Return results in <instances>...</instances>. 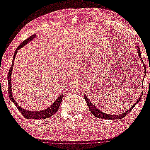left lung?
Masks as SVG:
<instances>
[{
    "instance_id": "8db88e82",
    "label": "left lung",
    "mask_w": 150,
    "mask_h": 150,
    "mask_svg": "<svg viewBox=\"0 0 150 150\" xmlns=\"http://www.w3.org/2000/svg\"><path fill=\"white\" fill-rule=\"evenodd\" d=\"M137 50H138V56L139 57H140V58H141V61L142 62V63H143V66H144V76H145L146 74V66L145 64H144L143 63V61L142 60V56H141V53H140V48L138 47V46H137ZM144 78V77H143ZM143 94V93H142ZM140 96V98L137 100V102L135 103V104H133L130 108H129L128 110H127L125 113H120V114L118 115H110V114H107V113H104L103 112L100 111V110L98 109V108H97L94 105H93L92 104H91V102L89 101V100L88 99V98L87 97V96L86 95H84V99L86 100V103L87 105H88L89 107V110L91 111V112L92 113L93 115H94L95 117H97V118H102V119H107V120H115V119H121V118L125 117L126 115H127L129 113H130V112H131V110H132V108L135 107L136 105V104H137V103L139 102V101H140V99L142 97V94Z\"/></svg>"
}]
</instances>
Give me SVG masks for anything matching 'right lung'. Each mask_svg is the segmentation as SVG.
Returning <instances> with one entry per match:
<instances>
[{"mask_svg":"<svg viewBox=\"0 0 150 150\" xmlns=\"http://www.w3.org/2000/svg\"><path fill=\"white\" fill-rule=\"evenodd\" d=\"M36 37V35H33L31 36V37H28L27 39H26L25 41L20 44L18 47L17 48L16 50L15 51V53L13 57V60H12V66L10 67V68L9 69V72L8 74V96L10 100H11L12 102H13V104L16 105L18 110L21 112L22 115L26 118L27 119H46V118H50L52 115H53L54 113L58 111L59 109V105L61 103L62 99H63V95H61L57 99H56V101L53 104L50 106L49 107L45 108V110H40V111H30L28 110L25 109V108H23L21 107H20L17 103L15 102L14 100L13 96H12V84H11V76H12V69L13 68V63H14V60L15 56H16L17 53V51L22 48L23 46H25L26 44H27L29 43L30 41H32L35 37Z\"/></svg>","mask_w":150,"mask_h":150,"instance_id":"1","label":"right lung"}]
</instances>
